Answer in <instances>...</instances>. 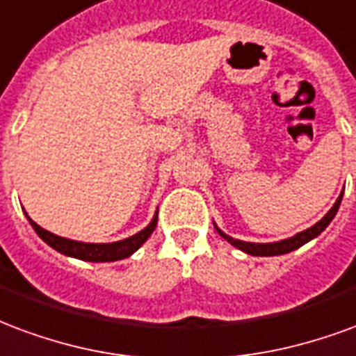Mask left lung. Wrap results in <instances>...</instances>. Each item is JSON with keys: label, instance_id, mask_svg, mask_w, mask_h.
Listing matches in <instances>:
<instances>
[{"label": "left lung", "instance_id": "1", "mask_svg": "<svg viewBox=\"0 0 356 356\" xmlns=\"http://www.w3.org/2000/svg\"><path fill=\"white\" fill-rule=\"evenodd\" d=\"M341 197H343V191L339 193L338 201L334 203V207L324 214L323 220H318L315 225H311L309 229L296 233L294 237L282 238V241H277V243H246V241H238V238H233L229 237V235H225L216 224H214V227H216V232L220 233V237H224L225 241L232 243L235 248H238V250H243V252L246 254H250V256H281V254L292 252V250L300 248V246H303L305 243H309L311 238L318 237V235L328 227V224L334 220V216H336L339 204H341Z\"/></svg>", "mask_w": 356, "mask_h": 356}]
</instances>
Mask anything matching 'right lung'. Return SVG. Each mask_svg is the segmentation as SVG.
Wrapping results in <instances>:
<instances>
[{
  "instance_id": "right-lung-1",
  "label": "right lung",
  "mask_w": 356,
  "mask_h": 356,
  "mask_svg": "<svg viewBox=\"0 0 356 356\" xmlns=\"http://www.w3.org/2000/svg\"><path fill=\"white\" fill-rule=\"evenodd\" d=\"M26 218H28V222H30V225L33 227V232L38 233L51 248L58 250V252L64 254V256L77 258V260L83 261L124 260V258H129L131 254L136 252L140 246L146 243L147 238H149V235L153 233V229H155V225H157V212H155V216H153L152 222H149L142 232H138L136 235H132V237H127L123 238V241H115V243H81V241H72V238L58 237V235L47 232L41 225L35 224L28 214H26Z\"/></svg>"
}]
</instances>
